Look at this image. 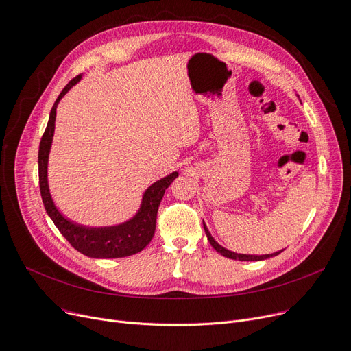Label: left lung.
<instances>
[{"label": "left lung", "instance_id": "1", "mask_svg": "<svg viewBox=\"0 0 351 351\" xmlns=\"http://www.w3.org/2000/svg\"><path fill=\"white\" fill-rule=\"evenodd\" d=\"M204 230H205V234H207V238H208V241H210V243L213 245V248L217 251V252H219L222 256H226V258H230V259H235V261H262V259H267V258H272V256H276V255H279L282 251H279V252H275V254H271V255H243V254H235V252H231V251H228V250H225L223 246H221L218 242H215V239L211 237V234H210V231L207 230V226H205V223H204Z\"/></svg>", "mask_w": 351, "mask_h": 351}]
</instances>
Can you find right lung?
Masks as SVG:
<instances>
[{
  "label": "right lung",
  "mask_w": 351,
  "mask_h": 351,
  "mask_svg": "<svg viewBox=\"0 0 351 351\" xmlns=\"http://www.w3.org/2000/svg\"><path fill=\"white\" fill-rule=\"evenodd\" d=\"M82 75L73 77L58 96L51 109L49 120L43 138L39 143L38 152V171H39V190L43 197L44 207L53 221L59 232L66 238V241L76 251L89 258H125L134 255L146 248L147 243L153 239L156 231V219L158 205L161 198L169 189V185L178 177L174 171L170 176L156 181L146 190L143 195L141 207L138 213L129 221L114 226H103V228H89L75 223L62 215L51 198L48 187V157L55 132V117L59 100L64 97L68 90L76 85Z\"/></svg>",
  "instance_id": "right-lung-1"
}]
</instances>
